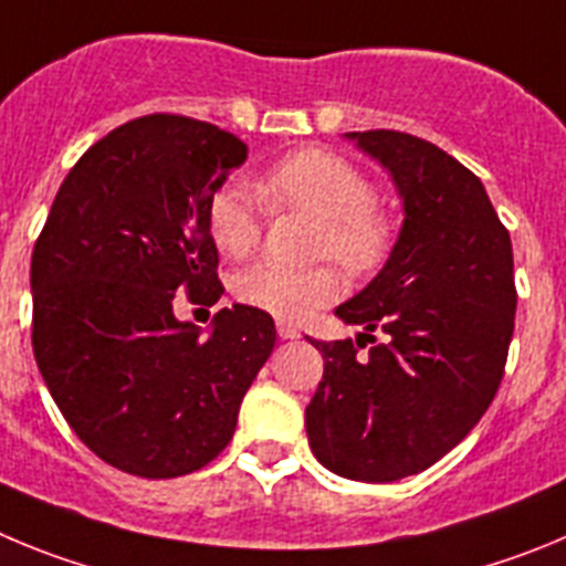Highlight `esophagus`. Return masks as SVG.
Masks as SVG:
<instances>
[{
	"mask_svg": "<svg viewBox=\"0 0 566 566\" xmlns=\"http://www.w3.org/2000/svg\"><path fill=\"white\" fill-rule=\"evenodd\" d=\"M279 338H284V340H293V338H298V329L293 327V324H287V321H279Z\"/></svg>",
	"mask_w": 566,
	"mask_h": 566,
	"instance_id": "34e87169",
	"label": "esophagus"
}]
</instances>
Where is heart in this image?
Masks as SVG:
<instances>
[{
	"mask_svg": "<svg viewBox=\"0 0 566 566\" xmlns=\"http://www.w3.org/2000/svg\"><path fill=\"white\" fill-rule=\"evenodd\" d=\"M256 191L273 211H302L318 220L315 256H333L346 271L366 276L389 262L397 242L395 213L360 166L329 149H302L273 163L256 180ZM251 188L228 182L208 202V237L228 259H245L262 239V202ZM344 293V276L333 264L293 271L259 262L237 273L233 295L248 307L282 321H298L327 307Z\"/></svg>",
	"mask_w": 566,
	"mask_h": 566,
	"instance_id": "heart-1",
	"label": "heart"
}]
</instances>
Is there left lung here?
I'll return each instance as SVG.
<instances>
[{"label": "left lung", "mask_w": 566, "mask_h": 566, "mask_svg": "<svg viewBox=\"0 0 566 566\" xmlns=\"http://www.w3.org/2000/svg\"><path fill=\"white\" fill-rule=\"evenodd\" d=\"M349 137L391 171L406 220L384 271L335 310L364 324L370 353L313 340L324 378L304 417L321 465L395 482L465 440L496 397L516 318L513 248L480 177L440 146L395 129Z\"/></svg>", "instance_id": "1"}]
</instances>
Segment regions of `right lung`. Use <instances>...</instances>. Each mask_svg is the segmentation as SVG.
<instances>
[{
	"instance_id": "add662e5",
	"label": "right lung",
	"mask_w": 566,
	"mask_h": 566,
	"mask_svg": "<svg viewBox=\"0 0 566 566\" xmlns=\"http://www.w3.org/2000/svg\"><path fill=\"white\" fill-rule=\"evenodd\" d=\"M248 146L155 112L112 129L61 182L30 262L33 353L70 429L135 476L171 480L220 457L276 327L248 304L213 329L175 318L226 293L208 202Z\"/></svg>"
}]
</instances>
